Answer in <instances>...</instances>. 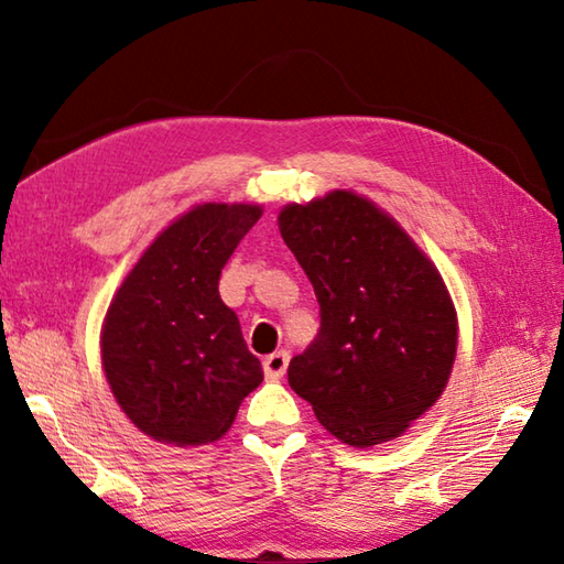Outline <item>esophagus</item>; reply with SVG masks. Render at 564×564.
<instances>
[{
    "label": "esophagus",
    "instance_id": "esophagus-1",
    "mask_svg": "<svg viewBox=\"0 0 564 564\" xmlns=\"http://www.w3.org/2000/svg\"><path fill=\"white\" fill-rule=\"evenodd\" d=\"M289 360H291L289 350H275V352H271V356H265L263 358V373H265V378H269V380L283 378L285 368H289Z\"/></svg>",
    "mask_w": 564,
    "mask_h": 564
}]
</instances>
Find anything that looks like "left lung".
Returning <instances> with one entry per match:
<instances>
[{"label": "left lung", "mask_w": 564, "mask_h": 564, "mask_svg": "<svg viewBox=\"0 0 564 564\" xmlns=\"http://www.w3.org/2000/svg\"><path fill=\"white\" fill-rule=\"evenodd\" d=\"M279 228L321 305L318 336L289 366L291 388L338 441H393L453 370L457 318L441 273L393 218L350 191L285 206Z\"/></svg>", "instance_id": "obj_1"}]
</instances>
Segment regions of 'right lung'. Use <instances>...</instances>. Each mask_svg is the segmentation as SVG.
I'll return each mask as SVG.
<instances>
[{
  "mask_svg": "<svg viewBox=\"0 0 564 564\" xmlns=\"http://www.w3.org/2000/svg\"><path fill=\"white\" fill-rule=\"evenodd\" d=\"M261 218L253 204H204L171 224L113 295L101 333L111 393L161 443L218 441L261 386V360L218 295L224 265Z\"/></svg>",
  "mask_w": 564,
  "mask_h": 564,
  "instance_id": "right-lung-1",
  "label": "right lung"
}]
</instances>
